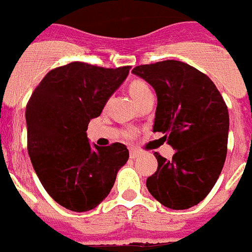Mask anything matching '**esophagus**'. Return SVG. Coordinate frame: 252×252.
<instances>
[{"mask_svg":"<svg viewBox=\"0 0 252 252\" xmlns=\"http://www.w3.org/2000/svg\"><path fill=\"white\" fill-rule=\"evenodd\" d=\"M130 158H137L138 156H141L142 152L139 150H137V148H130Z\"/></svg>","mask_w":252,"mask_h":252,"instance_id":"obj_1","label":"esophagus"}]
</instances>
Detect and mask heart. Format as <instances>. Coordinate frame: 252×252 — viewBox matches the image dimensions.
Segmentation results:
<instances>
[{
	"label": "heart",
	"instance_id": "obj_1",
	"mask_svg": "<svg viewBox=\"0 0 252 252\" xmlns=\"http://www.w3.org/2000/svg\"><path fill=\"white\" fill-rule=\"evenodd\" d=\"M129 93H130V95L134 97L135 101H138L142 96H144L146 94L151 93V89H150V86H148V85L144 82V81L135 80V81H133L132 84L129 85ZM134 133H135L134 130H133V129H130V130H126V137H133V135H134Z\"/></svg>",
	"mask_w": 252,
	"mask_h": 252
}]
</instances>
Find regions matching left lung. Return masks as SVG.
Masks as SVG:
<instances>
[{"instance_id":"left-lung-1","label":"left lung","mask_w":252,"mask_h":252,"mask_svg":"<svg viewBox=\"0 0 252 252\" xmlns=\"http://www.w3.org/2000/svg\"><path fill=\"white\" fill-rule=\"evenodd\" d=\"M133 73L155 89L153 132L176 150L167 161L159 153L157 171L146 181L153 198L170 209H188L213 189L227 156V105L207 74L180 61L141 64Z\"/></svg>"}]
</instances>
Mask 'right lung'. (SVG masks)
Masks as SVG:
<instances>
[{"mask_svg": "<svg viewBox=\"0 0 252 252\" xmlns=\"http://www.w3.org/2000/svg\"><path fill=\"white\" fill-rule=\"evenodd\" d=\"M130 65L72 62L45 74L26 104L28 152L41 185L58 204L87 212L104 200L129 158L122 143L91 147L90 119L101 114Z\"/></svg>", "mask_w": 252, "mask_h": 252, "instance_id": "obj_1", "label": "right lung"}]
</instances>
